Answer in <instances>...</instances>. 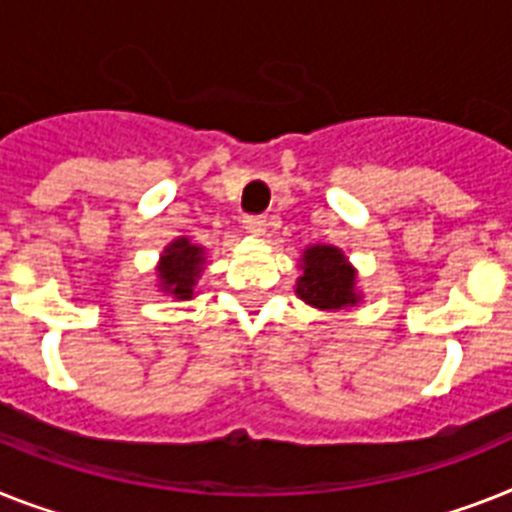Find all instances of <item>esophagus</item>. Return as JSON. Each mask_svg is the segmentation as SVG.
Returning a JSON list of instances; mask_svg holds the SVG:
<instances>
[{
    "instance_id": "1",
    "label": "esophagus",
    "mask_w": 512,
    "mask_h": 512,
    "mask_svg": "<svg viewBox=\"0 0 512 512\" xmlns=\"http://www.w3.org/2000/svg\"><path fill=\"white\" fill-rule=\"evenodd\" d=\"M243 227H246V232H251V235H264L266 217H261V214H246V217H243Z\"/></svg>"
}]
</instances>
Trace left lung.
Listing matches in <instances>:
<instances>
[{
	"label": "left lung",
	"instance_id": "obj_1",
	"mask_svg": "<svg viewBox=\"0 0 512 512\" xmlns=\"http://www.w3.org/2000/svg\"><path fill=\"white\" fill-rule=\"evenodd\" d=\"M353 285L356 274L345 264V256L332 246H314L303 256V277L295 293L316 308H342L356 303Z\"/></svg>",
	"mask_w": 512,
	"mask_h": 512
}]
</instances>
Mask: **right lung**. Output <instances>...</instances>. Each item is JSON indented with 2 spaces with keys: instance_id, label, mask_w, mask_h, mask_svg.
Listing matches in <instances>:
<instances>
[{
  "instance_id": "add662e5",
  "label": "right lung",
  "mask_w": 512,
  "mask_h": 512,
  "mask_svg": "<svg viewBox=\"0 0 512 512\" xmlns=\"http://www.w3.org/2000/svg\"><path fill=\"white\" fill-rule=\"evenodd\" d=\"M201 264H204V248L190 246L188 238L175 240L162 256V266H159L162 287L175 298L185 301V298L193 295V285H196V277L201 274Z\"/></svg>"
}]
</instances>
